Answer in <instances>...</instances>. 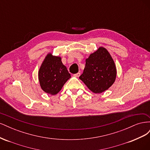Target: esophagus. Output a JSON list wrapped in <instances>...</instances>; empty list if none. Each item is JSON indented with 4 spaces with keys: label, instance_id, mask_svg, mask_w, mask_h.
Masks as SVG:
<instances>
[{
    "label": "esophagus",
    "instance_id": "1",
    "mask_svg": "<svg viewBox=\"0 0 150 150\" xmlns=\"http://www.w3.org/2000/svg\"><path fill=\"white\" fill-rule=\"evenodd\" d=\"M81 75V73L80 72H78V73H76L75 74H74V76L76 77V78H78V77H79V76Z\"/></svg>",
    "mask_w": 150,
    "mask_h": 150
}]
</instances>
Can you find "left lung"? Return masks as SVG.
Listing matches in <instances>:
<instances>
[{
  "instance_id": "obj_1",
  "label": "left lung",
  "mask_w": 150,
  "mask_h": 150,
  "mask_svg": "<svg viewBox=\"0 0 150 150\" xmlns=\"http://www.w3.org/2000/svg\"><path fill=\"white\" fill-rule=\"evenodd\" d=\"M116 78V68L110 54L100 47L86 59L83 73L79 79L94 93H101L110 88Z\"/></svg>"
}]
</instances>
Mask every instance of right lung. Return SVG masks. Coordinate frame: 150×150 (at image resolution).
Here are the masks:
<instances>
[{
	"label": "right lung",
	"instance_id": "1",
	"mask_svg": "<svg viewBox=\"0 0 150 150\" xmlns=\"http://www.w3.org/2000/svg\"><path fill=\"white\" fill-rule=\"evenodd\" d=\"M40 86L44 92L51 95L57 94L71 78L61 57L48 54L40 66L39 72Z\"/></svg>",
	"mask_w": 150,
	"mask_h": 150
}]
</instances>
